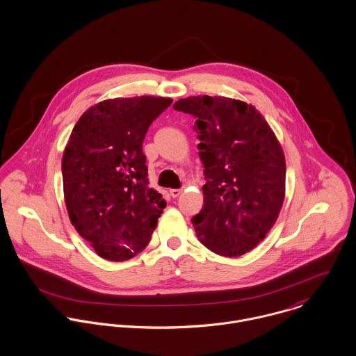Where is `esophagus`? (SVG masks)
I'll use <instances>...</instances> for the list:
<instances>
[{
  "instance_id": "1",
  "label": "esophagus",
  "mask_w": 356,
  "mask_h": 356,
  "mask_svg": "<svg viewBox=\"0 0 356 356\" xmlns=\"http://www.w3.org/2000/svg\"><path fill=\"white\" fill-rule=\"evenodd\" d=\"M181 193H182V189H171V191H170L171 197H178Z\"/></svg>"
}]
</instances>
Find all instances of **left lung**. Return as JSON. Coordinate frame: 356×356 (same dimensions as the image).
<instances>
[{
    "mask_svg": "<svg viewBox=\"0 0 356 356\" xmlns=\"http://www.w3.org/2000/svg\"><path fill=\"white\" fill-rule=\"evenodd\" d=\"M174 109L196 118L204 164L203 209L192 223L200 243L220 256L250 252L274 226L285 199V156L251 104L192 96Z\"/></svg>",
    "mask_w": 356,
    "mask_h": 356,
    "instance_id": "1",
    "label": "left lung"
}]
</instances>
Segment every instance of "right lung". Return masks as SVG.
<instances>
[{"label": "right lung", "mask_w": 356, "mask_h": 356, "mask_svg": "<svg viewBox=\"0 0 356 356\" xmlns=\"http://www.w3.org/2000/svg\"><path fill=\"white\" fill-rule=\"evenodd\" d=\"M171 99H111L76 122L61 160L64 200L76 232L96 254L123 261L151 240L165 202L149 188L143 143Z\"/></svg>", "instance_id": "obj_1"}]
</instances>
